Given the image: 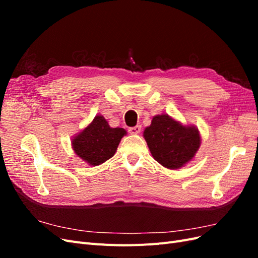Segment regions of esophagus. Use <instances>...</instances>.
Returning <instances> with one entry per match:
<instances>
[{
	"label": "esophagus",
	"instance_id": "34e87169",
	"mask_svg": "<svg viewBox=\"0 0 258 258\" xmlns=\"http://www.w3.org/2000/svg\"><path fill=\"white\" fill-rule=\"evenodd\" d=\"M128 131L131 135H138V134H140V131H141V126H136V127L129 128Z\"/></svg>",
	"mask_w": 258,
	"mask_h": 258
}]
</instances>
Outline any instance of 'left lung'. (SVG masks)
Wrapping results in <instances>:
<instances>
[{"instance_id":"obj_1","label":"left lung","mask_w":258,"mask_h":258,"mask_svg":"<svg viewBox=\"0 0 258 258\" xmlns=\"http://www.w3.org/2000/svg\"><path fill=\"white\" fill-rule=\"evenodd\" d=\"M143 137L154 159L168 169H179L188 163L201 143L196 127L184 126L167 114L154 116Z\"/></svg>"}]
</instances>
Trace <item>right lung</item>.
<instances>
[{"label":"right lung","instance_id":"add662e5","mask_svg":"<svg viewBox=\"0 0 258 258\" xmlns=\"http://www.w3.org/2000/svg\"><path fill=\"white\" fill-rule=\"evenodd\" d=\"M126 135V130L110 127L103 116L97 115L72 139V147L75 154L88 165L99 166L113 157L121 138Z\"/></svg>","mask_w":258,"mask_h":258}]
</instances>
